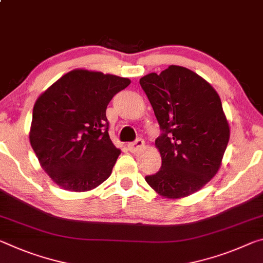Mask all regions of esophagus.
<instances>
[{"label":"esophagus","mask_w":263,"mask_h":263,"mask_svg":"<svg viewBox=\"0 0 263 263\" xmlns=\"http://www.w3.org/2000/svg\"><path fill=\"white\" fill-rule=\"evenodd\" d=\"M144 140L143 139H140V138H138V139H136L135 141H132V143H130L127 145V148L130 149V152H132V153H135V152H138L139 149H141L144 147Z\"/></svg>","instance_id":"1"}]
</instances>
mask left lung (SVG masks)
<instances>
[{
    "mask_svg": "<svg viewBox=\"0 0 263 263\" xmlns=\"http://www.w3.org/2000/svg\"><path fill=\"white\" fill-rule=\"evenodd\" d=\"M139 83L162 131L156 139L161 167L145 180L161 197H189L215 176L226 151L229 125L219 95L199 74L178 65Z\"/></svg>",
    "mask_w": 263,
    "mask_h": 263,
    "instance_id": "obj_1",
    "label": "left lung"
}]
</instances>
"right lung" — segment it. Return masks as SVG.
<instances>
[{"label": "right lung", "instance_id": "1", "mask_svg": "<svg viewBox=\"0 0 263 263\" xmlns=\"http://www.w3.org/2000/svg\"><path fill=\"white\" fill-rule=\"evenodd\" d=\"M130 83L115 74L74 69L37 98L29 139L56 185L85 192L111 176L120 149L110 139L106 107Z\"/></svg>", "mask_w": 263, "mask_h": 263}]
</instances>
